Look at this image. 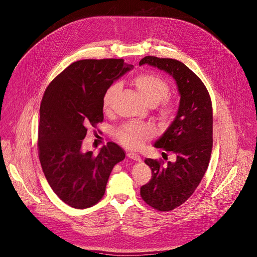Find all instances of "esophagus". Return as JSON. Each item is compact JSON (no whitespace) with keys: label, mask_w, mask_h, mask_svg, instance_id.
Listing matches in <instances>:
<instances>
[{"label":"esophagus","mask_w":257,"mask_h":257,"mask_svg":"<svg viewBox=\"0 0 257 257\" xmlns=\"http://www.w3.org/2000/svg\"><path fill=\"white\" fill-rule=\"evenodd\" d=\"M127 156H128V158H130L132 160H136V161H141L142 160L141 156L139 154H137V153H128Z\"/></svg>","instance_id":"34e87169"}]
</instances>
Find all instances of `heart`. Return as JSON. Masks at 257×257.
I'll return each instance as SVG.
<instances>
[{
	"instance_id": "obj_1",
	"label": "heart",
	"mask_w": 257,
	"mask_h": 257,
	"mask_svg": "<svg viewBox=\"0 0 257 257\" xmlns=\"http://www.w3.org/2000/svg\"><path fill=\"white\" fill-rule=\"evenodd\" d=\"M134 85L141 92L145 101L154 106L163 101L169 93V85L166 81L153 74H141L133 80ZM119 89V84L114 83L108 87L103 96V108L105 111H109L113 103L115 93ZM172 112V107L166 105L164 107L163 114L169 115ZM151 134V130L147 126L140 125H127L117 133L118 141L128 147H139L144 140H146Z\"/></svg>"
}]
</instances>
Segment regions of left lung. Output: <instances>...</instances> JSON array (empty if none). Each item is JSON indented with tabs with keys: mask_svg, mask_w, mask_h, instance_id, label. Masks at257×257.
Returning <instances> with one entry per match:
<instances>
[{
	"mask_svg": "<svg viewBox=\"0 0 257 257\" xmlns=\"http://www.w3.org/2000/svg\"><path fill=\"white\" fill-rule=\"evenodd\" d=\"M148 64L170 75L180 96L177 114L155 143V148L171 151L176 160L161 166L147 158L152 178L141 187L147 204L160 211L180 206L196 191L207 170L212 149V107L209 93L200 78L182 62L146 56Z\"/></svg>",
	"mask_w": 257,
	"mask_h": 257,
	"instance_id": "obj_1",
	"label": "left lung"
}]
</instances>
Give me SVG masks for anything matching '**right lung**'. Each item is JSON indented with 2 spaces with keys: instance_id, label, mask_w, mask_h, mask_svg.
<instances>
[{
  "instance_id": "1",
  "label": "right lung",
  "mask_w": 257,
  "mask_h": 257,
  "mask_svg": "<svg viewBox=\"0 0 257 257\" xmlns=\"http://www.w3.org/2000/svg\"><path fill=\"white\" fill-rule=\"evenodd\" d=\"M123 59L79 60L54 79L39 108L38 151L45 176L65 204L88 208L104 196L113 167L125 151L107 143L94 155L82 149L86 127L103 120V96L133 69Z\"/></svg>"
}]
</instances>
